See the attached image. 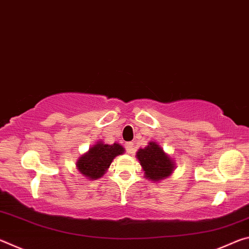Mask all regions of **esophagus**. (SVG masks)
I'll use <instances>...</instances> for the list:
<instances>
[{"mask_svg":"<svg viewBox=\"0 0 249 249\" xmlns=\"http://www.w3.org/2000/svg\"><path fill=\"white\" fill-rule=\"evenodd\" d=\"M125 149H126V151H127L128 154H133L134 153L133 142H126V144H125Z\"/></svg>","mask_w":249,"mask_h":249,"instance_id":"34e87169","label":"esophagus"}]
</instances>
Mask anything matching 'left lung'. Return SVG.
Segmentation results:
<instances>
[{
  "instance_id": "1",
  "label": "left lung",
  "mask_w": 249,
  "mask_h": 249,
  "mask_svg": "<svg viewBox=\"0 0 249 249\" xmlns=\"http://www.w3.org/2000/svg\"><path fill=\"white\" fill-rule=\"evenodd\" d=\"M137 159L145 171V177L155 182L169 177L175 168V162L157 142H151L145 148H141L136 154Z\"/></svg>"
}]
</instances>
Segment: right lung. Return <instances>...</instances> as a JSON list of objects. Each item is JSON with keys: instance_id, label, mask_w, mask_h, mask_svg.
Returning a JSON list of instances; mask_svg holds the SVG:
<instances>
[{"instance_id": "right-lung-1", "label": "right lung", "mask_w": 249, "mask_h": 249, "mask_svg": "<svg viewBox=\"0 0 249 249\" xmlns=\"http://www.w3.org/2000/svg\"><path fill=\"white\" fill-rule=\"evenodd\" d=\"M124 151L123 146L117 142L107 145L103 142H98L93 147H91L88 153L79 158L77 168L84 177L90 180H95L101 178L111 165L112 160L116 156L123 154Z\"/></svg>"}]
</instances>
